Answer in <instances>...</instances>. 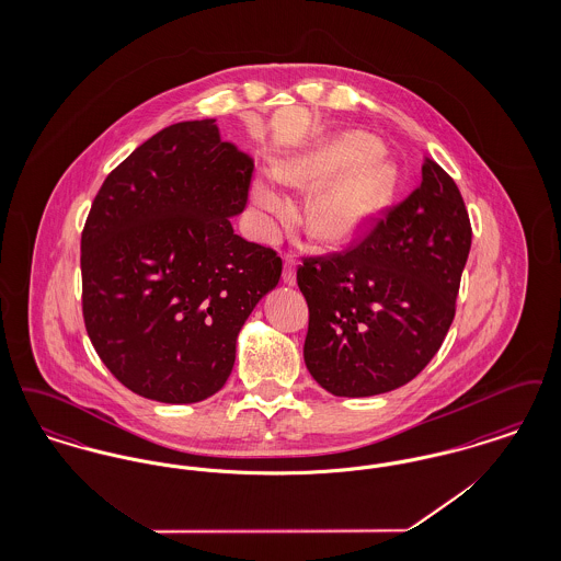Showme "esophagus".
I'll use <instances>...</instances> for the list:
<instances>
[{"mask_svg": "<svg viewBox=\"0 0 561 561\" xmlns=\"http://www.w3.org/2000/svg\"><path fill=\"white\" fill-rule=\"evenodd\" d=\"M284 284L288 286L296 284V259L293 254L284 256Z\"/></svg>", "mask_w": 561, "mask_h": 561, "instance_id": "1", "label": "esophagus"}]
</instances>
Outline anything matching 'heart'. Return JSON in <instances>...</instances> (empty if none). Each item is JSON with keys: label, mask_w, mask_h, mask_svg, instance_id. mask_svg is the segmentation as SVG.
Returning <instances> with one entry per match:
<instances>
[{"label": "heart", "mask_w": 561, "mask_h": 561, "mask_svg": "<svg viewBox=\"0 0 561 561\" xmlns=\"http://www.w3.org/2000/svg\"><path fill=\"white\" fill-rule=\"evenodd\" d=\"M332 171L335 174L309 195L305 220L321 240H353L391 202L400 183V168L382 156L376 136L347 133L282 161L275 170L282 181L296 185L318 181ZM252 202L267 233L275 231L277 220L293 213L290 197L268 176L254 181Z\"/></svg>", "instance_id": "obj_1"}]
</instances>
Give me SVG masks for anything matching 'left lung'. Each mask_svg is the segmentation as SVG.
Returning <instances> with one entry per match:
<instances>
[{
    "label": "left lung",
    "instance_id": "8db88e82",
    "mask_svg": "<svg viewBox=\"0 0 561 561\" xmlns=\"http://www.w3.org/2000/svg\"><path fill=\"white\" fill-rule=\"evenodd\" d=\"M471 222L453 176L423 161V181L343 252L296 271L309 305L305 364L325 391L368 398L410 382L456 313Z\"/></svg>",
    "mask_w": 561,
    "mask_h": 561
}]
</instances>
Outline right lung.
<instances>
[{
    "label": "right lung",
    "instance_id": "1",
    "mask_svg": "<svg viewBox=\"0 0 561 561\" xmlns=\"http://www.w3.org/2000/svg\"><path fill=\"white\" fill-rule=\"evenodd\" d=\"M214 122H181L136 147L81 231L88 336L147 400L195 403L222 389L243 321L282 277L275 250L233 233L254 161Z\"/></svg>",
    "mask_w": 561,
    "mask_h": 561
}]
</instances>
